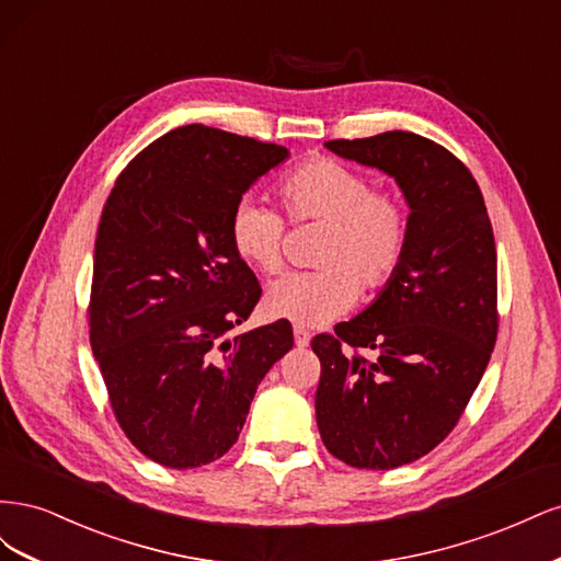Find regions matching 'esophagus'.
Segmentation results:
<instances>
[{
	"instance_id": "34e87169",
	"label": "esophagus",
	"mask_w": 561,
	"mask_h": 561,
	"mask_svg": "<svg viewBox=\"0 0 561 561\" xmlns=\"http://www.w3.org/2000/svg\"><path fill=\"white\" fill-rule=\"evenodd\" d=\"M295 344L299 346V348H304V346H309V342H311V334H309V330L304 328V325H295Z\"/></svg>"
}]
</instances>
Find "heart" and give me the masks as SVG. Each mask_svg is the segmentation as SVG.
Returning <instances> with one entry per match:
<instances>
[{"mask_svg": "<svg viewBox=\"0 0 561 561\" xmlns=\"http://www.w3.org/2000/svg\"><path fill=\"white\" fill-rule=\"evenodd\" d=\"M276 196L293 225H322L313 262L268 285L264 307L274 318L320 325L342 316L358 290L375 295L396 278L412 236L410 208L400 194L375 190L358 168L313 157L276 182ZM233 252L260 274L283 266L285 219L278 210L243 198L229 217Z\"/></svg>", "mask_w": 561, "mask_h": 561, "instance_id": "b5f03b06", "label": "heart"}]
</instances>
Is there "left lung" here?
I'll return each instance as SVG.
<instances>
[{"label":"left lung","instance_id":"left-lung-1","mask_svg":"<svg viewBox=\"0 0 561 561\" xmlns=\"http://www.w3.org/2000/svg\"><path fill=\"white\" fill-rule=\"evenodd\" d=\"M325 147L393 175L412 208L396 278L369 309L311 342L322 445L353 468L390 470L443 443L489 365L499 334L494 229L466 163L423 135L388 130Z\"/></svg>","mask_w":561,"mask_h":561}]
</instances>
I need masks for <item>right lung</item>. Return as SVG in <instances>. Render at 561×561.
Segmentation results:
<instances>
[{
  "mask_svg": "<svg viewBox=\"0 0 561 561\" xmlns=\"http://www.w3.org/2000/svg\"><path fill=\"white\" fill-rule=\"evenodd\" d=\"M287 149L182 126L118 173L95 233L89 334L124 435L151 461L186 470L239 439L260 381L293 348V325L225 339L262 287L233 252L229 217Z\"/></svg>",
  "mask_w": 561,
  "mask_h": 561,
  "instance_id": "add662e5",
  "label": "right lung"
}]
</instances>
